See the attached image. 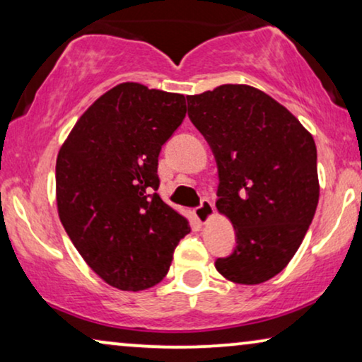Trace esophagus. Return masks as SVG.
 <instances>
[{
    "label": "esophagus",
    "instance_id": "esophagus-1",
    "mask_svg": "<svg viewBox=\"0 0 362 362\" xmlns=\"http://www.w3.org/2000/svg\"><path fill=\"white\" fill-rule=\"evenodd\" d=\"M212 214H214V206H212V202L209 199H202L201 206L194 209L196 219L199 221L201 224H206V222L212 217Z\"/></svg>",
    "mask_w": 362,
    "mask_h": 362
}]
</instances>
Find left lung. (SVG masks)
Wrapping results in <instances>:
<instances>
[{
	"label": "left lung",
	"instance_id": "8db88e82",
	"mask_svg": "<svg viewBox=\"0 0 362 362\" xmlns=\"http://www.w3.org/2000/svg\"><path fill=\"white\" fill-rule=\"evenodd\" d=\"M186 98L217 163L216 207L237 237L216 269L240 285L270 280L293 259L318 206L313 136L284 105L244 83Z\"/></svg>",
	"mask_w": 362,
	"mask_h": 362
}]
</instances>
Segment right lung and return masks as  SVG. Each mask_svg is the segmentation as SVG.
<instances>
[{
  "mask_svg": "<svg viewBox=\"0 0 362 362\" xmlns=\"http://www.w3.org/2000/svg\"><path fill=\"white\" fill-rule=\"evenodd\" d=\"M186 110L181 93L118 83L83 112L59 150V219L87 265L118 290L160 284L191 230L156 192L161 146Z\"/></svg>",
  "mask_w": 362,
  "mask_h": 362,
  "instance_id": "obj_1",
  "label": "right lung"
}]
</instances>
